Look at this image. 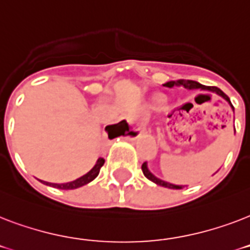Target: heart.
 Returning a JSON list of instances; mask_svg holds the SVG:
<instances>
[{
    "label": "heart",
    "mask_w": 250,
    "mask_h": 250,
    "mask_svg": "<svg viewBox=\"0 0 250 250\" xmlns=\"http://www.w3.org/2000/svg\"><path fill=\"white\" fill-rule=\"evenodd\" d=\"M165 101H166V98H165V96H162V94H156V96L153 97V102H154L156 105H161V104H164Z\"/></svg>",
    "instance_id": "heart-1"
}]
</instances>
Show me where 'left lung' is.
<instances>
[{
	"label": "left lung",
	"instance_id": "left-lung-1",
	"mask_svg": "<svg viewBox=\"0 0 250 250\" xmlns=\"http://www.w3.org/2000/svg\"><path fill=\"white\" fill-rule=\"evenodd\" d=\"M165 85L168 86V88L176 85V86H182V88H184V89H188V90L201 89V90H208V92H213V93L218 94V96H221L222 98H225L226 101L229 102V105H231V107L233 109V106H232V104H231V101H229V96H227L226 93H223V92H222L219 88H217V86H206V85H202V84L197 83V82H194V80H184V79L176 80V82H167ZM141 170H143V172H144L145 178H148L150 182L156 183L157 186L165 187V188H170V189H180V188H183V186L172 184V183L165 182V180H162V179L157 178L156 175L153 174L152 171L149 170L148 162H144V164H143V166H141Z\"/></svg>",
	"mask_w": 250,
	"mask_h": 250
}]
</instances>
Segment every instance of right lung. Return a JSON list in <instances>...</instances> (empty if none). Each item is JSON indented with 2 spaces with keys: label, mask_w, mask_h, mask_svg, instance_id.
<instances>
[{
  "label": "right lung",
  "mask_w": 250,
  "mask_h": 250,
  "mask_svg": "<svg viewBox=\"0 0 250 250\" xmlns=\"http://www.w3.org/2000/svg\"><path fill=\"white\" fill-rule=\"evenodd\" d=\"M129 125L128 123L125 121H122L119 122L118 125H107L106 127V131L109 133V139H115V137L121 136V135H125V131H128ZM105 164V160L104 158H98L96 165H94L92 168H90L85 175L83 176H80L76 180H72V182H68V183H62V184H57V183H48V182H41L46 184V186H50V187H54V188H58V189H76V188H80V187L85 186L88 183H90L92 180L97 178V175L100 174V168L104 166Z\"/></svg>",
  "instance_id": "obj_1"
}]
</instances>
